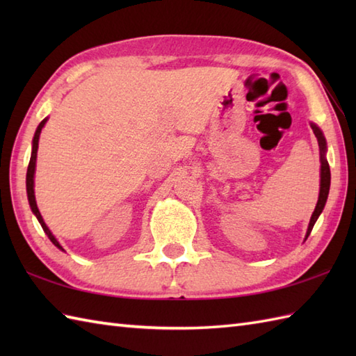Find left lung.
Listing matches in <instances>:
<instances>
[{
    "label": "left lung",
    "instance_id": "obj_1",
    "mask_svg": "<svg viewBox=\"0 0 356 356\" xmlns=\"http://www.w3.org/2000/svg\"><path fill=\"white\" fill-rule=\"evenodd\" d=\"M311 127H312L316 140H318V147H320V162H321V168H320V194H318V202H316V207H315L314 213H312V217H311V222H309V226H307L305 241L309 237V234H311L315 222L318 220L320 214L323 213L324 205H326V202H327L329 190H330V168H329V162H327V159H326V153H327L326 138H324V134L320 130L318 125L311 122Z\"/></svg>",
    "mask_w": 356,
    "mask_h": 356
}]
</instances>
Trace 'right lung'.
<instances>
[{"label": "right lung", "instance_id": "1", "mask_svg": "<svg viewBox=\"0 0 356 356\" xmlns=\"http://www.w3.org/2000/svg\"><path fill=\"white\" fill-rule=\"evenodd\" d=\"M49 118H45L41 120V124L38 125L36 131H35V136H33V140H32V156H30V162H29V168H27V176H26V190H27V199H29V205H30V209H32V213L36 216L38 222H40V225L42 226L44 232L47 234V237L50 238V241L53 245H55L58 249H61V251H64V248L61 246V243L56 240V237L53 236L51 231L49 229V226L45 225L44 218L40 213V209H38V205H36V199H35V170H36V154H38V142H40V134H41V130L44 128L45 122H47Z\"/></svg>", "mask_w": 356, "mask_h": 356}]
</instances>
